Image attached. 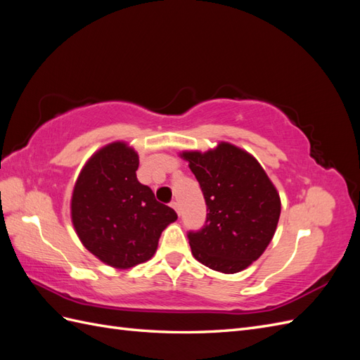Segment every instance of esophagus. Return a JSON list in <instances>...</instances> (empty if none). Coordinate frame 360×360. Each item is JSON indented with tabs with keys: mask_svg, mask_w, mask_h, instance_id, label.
Segmentation results:
<instances>
[{
	"mask_svg": "<svg viewBox=\"0 0 360 360\" xmlns=\"http://www.w3.org/2000/svg\"><path fill=\"white\" fill-rule=\"evenodd\" d=\"M171 207L174 210H176L177 213H180V207H179V202L177 201H171Z\"/></svg>",
	"mask_w": 360,
	"mask_h": 360,
	"instance_id": "1",
	"label": "esophagus"
}]
</instances>
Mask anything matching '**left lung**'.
<instances>
[{
	"mask_svg": "<svg viewBox=\"0 0 360 360\" xmlns=\"http://www.w3.org/2000/svg\"><path fill=\"white\" fill-rule=\"evenodd\" d=\"M183 158L202 191L207 216L201 230L189 231L193 257L222 274H237L264 252L275 234L281 200L257 159L221 143L207 153Z\"/></svg>",
	"mask_w": 360,
	"mask_h": 360,
	"instance_id": "1",
	"label": "left lung"
}]
</instances>
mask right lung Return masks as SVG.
<instances>
[{
    "label": "right lung",
    "instance_id": "1",
    "mask_svg": "<svg viewBox=\"0 0 360 360\" xmlns=\"http://www.w3.org/2000/svg\"><path fill=\"white\" fill-rule=\"evenodd\" d=\"M138 155L114 143L86 162L72 197V221L82 245L103 263L129 269L156 252L159 237L177 219L171 207L136 179Z\"/></svg>",
    "mask_w": 360,
    "mask_h": 360
}]
</instances>
